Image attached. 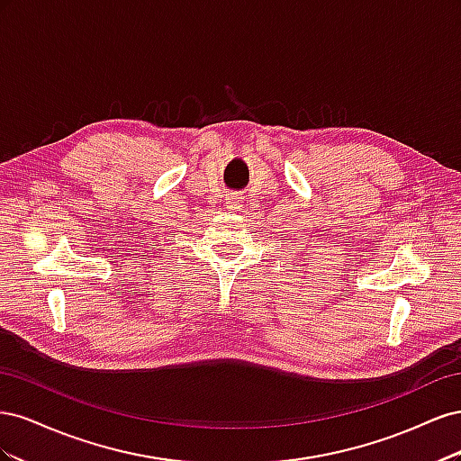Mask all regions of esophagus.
<instances>
[{"label":"esophagus","instance_id":"esophagus-1","mask_svg":"<svg viewBox=\"0 0 461 461\" xmlns=\"http://www.w3.org/2000/svg\"><path fill=\"white\" fill-rule=\"evenodd\" d=\"M227 205H229V209H232V212H239V209L242 207L240 194H230V196H227Z\"/></svg>","mask_w":461,"mask_h":461}]
</instances>
